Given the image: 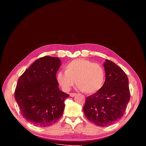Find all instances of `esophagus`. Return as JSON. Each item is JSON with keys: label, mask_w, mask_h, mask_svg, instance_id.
<instances>
[{"label": "esophagus", "mask_w": 146, "mask_h": 146, "mask_svg": "<svg viewBox=\"0 0 146 146\" xmlns=\"http://www.w3.org/2000/svg\"><path fill=\"white\" fill-rule=\"evenodd\" d=\"M76 93H70V96L71 97H74V96H76Z\"/></svg>", "instance_id": "1"}]
</instances>
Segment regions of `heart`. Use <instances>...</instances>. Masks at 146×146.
Returning a JSON list of instances; mask_svg holds the SVG:
<instances>
[{"label": "heart", "instance_id": "obj_1", "mask_svg": "<svg viewBox=\"0 0 146 146\" xmlns=\"http://www.w3.org/2000/svg\"><path fill=\"white\" fill-rule=\"evenodd\" d=\"M105 70L103 66L86 59L73 60L65 66V72L57 74V81L64 91H68L76 81L80 90L87 94L98 92L105 81Z\"/></svg>", "mask_w": 146, "mask_h": 146}]
</instances>
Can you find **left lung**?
<instances>
[{"label":"left lung","mask_w":146,"mask_h":146,"mask_svg":"<svg viewBox=\"0 0 146 146\" xmlns=\"http://www.w3.org/2000/svg\"><path fill=\"white\" fill-rule=\"evenodd\" d=\"M106 80L100 90L88 96L83 111L91 122L107 127L122 118L130 99L128 78L113 62L106 59L104 64Z\"/></svg>","instance_id":"1"}]
</instances>
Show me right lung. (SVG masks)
<instances>
[{
  "label": "right lung",
  "mask_w": 146,
  "mask_h": 146,
  "mask_svg": "<svg viewBox=\"0 0 146 146\" xmlns=\"http://www.w3.org/2000/svg\"><path fill=\"white\" fill-rule=\"evenodd\" d=\"M58 57L36 60L19 78L14 97L21 114L38 127L55 123L62 115L69 96L59 90L56 75L60 66Z\"/></svg>",
  "instance_id": "add662e5"
}]
</instances>
